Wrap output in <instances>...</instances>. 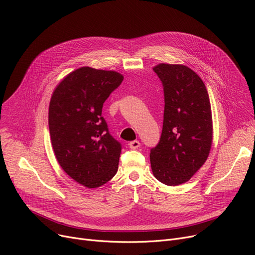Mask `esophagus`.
Masks as SVG:
<instances>
[{"label":"esophagus","instance_id":"34e87169","mask_svg":"<svg viewBox=\"0 0 255 255\" xmlns=\"http://www.w3.org/2000/svg\"><path fill=\"white\" fill-rule=\"evenodd\" d=\"M128 145L130 149H137L138 147H140V142L138 140H132L128 143Z\"/></svg>","mask_w":255,"mask_h":255}]
</instances>
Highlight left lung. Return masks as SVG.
<instances>
[{
  "label": "left lung",
  "mask_w": 255,
  "mask_h": 255,
  "mask_svg": "<svg viewBox=\"0 0 255 255\" xmlns=\"http://www.w3.org/2000/svg\"><path fill=\"white\" fill-rule=\"evenodd\" d=\"M163 87L161 136L150 150L154 176L167 185L191 179L208 157L213 140L212 109L206 87L194 71L181 64L153 68Z\"/></svg>",
  "instance_id": "left-lung-1"
}]
</instances>
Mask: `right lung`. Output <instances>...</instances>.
Instances as JSON below:
<instances>
[{
    "label": "right lung",
    "instance_id": "add662e5",
    "mask_svg": "<svg viewBox=\"0 0 255 255\" xmlns=\"http://www.w3.org/2000/svg\"><path fill=\"white\" fill-rule=\"evenodd\" d=\"M124 77L80 68L54 91L49 107L52 147L60 167L78 183L99 187L117 174L122 143L110 134L102 107Z\"/></svg>",
    "mask_w": 255,
    "mask_h": 255
}]
</instances>
